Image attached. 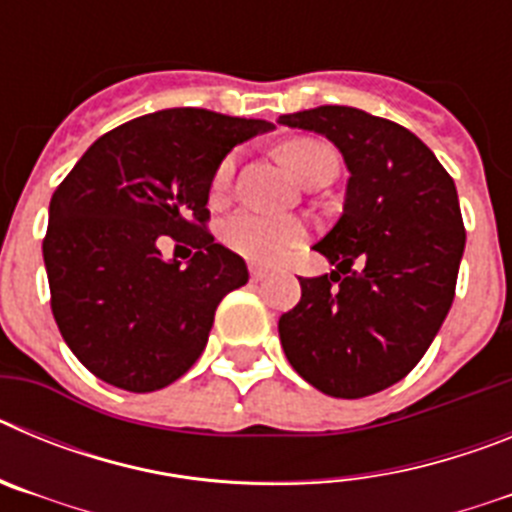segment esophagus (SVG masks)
<instances>
[{
	"label": "esophagus",
	"mask_w": 512,
	"mask_h": 512,
	"mask_svg": "<svg viewBox=\"0 0 512 512\" xmlns=\"http://www.w3.org/2000/svg\"><path fill=\"white\" fill-rule=\"evenodd\" d=\"M251 279L253 282H261V279L266 277V274H269V269H266V266H259V264H251Z\"/></svg>",
	"instance_id": "obj_1"
}]
</instances>
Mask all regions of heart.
I'll use <instances>...</instances> for the list:
<instances>
[{
  "instance_id": "obj_1",
  "label": "heart",
  "mask_w": 512,
  "mask_h": 512,
  "mask_svg": "<svg viewBox=\"0 0 512 512\" xmlns=\"http://www.w3.org/2000/svg\"><path fill=\"white\" fill-rule=\"evenodd\" d=\"M282 158L305 182L310 171L325 158L336 156L328 143L318 138H292L279 148ZM235 174V156H225L212 174V197L223 200L228 194ZM223 241L230 251L241 253L243 259L256 264H274L289 251L305 241V225L295 217L259 215V212H238L223 225Z\"/></svg>"
}]
</instances>
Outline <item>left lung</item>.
Returning <instances> with one entry per match:
<instances>
[{"label": "left lung", "mask_w": 512, "mask_h": 512, "mask_svg": "<svg viewBox=\"0 0 512 512\" xmlns=\"http://www.w3.org/2000/svg\"><path fill=\"white\" fill-rule=\"evenodd\" d=\"M279 122L325 135L351 174L343 215L312 246L336 269L300 279V302L279 318L284 354L325 395H374L423 359L454 302L467 243L454 179L418 135L356 107Z\"/></svg>", "instance_id": "1"}]
</instances>
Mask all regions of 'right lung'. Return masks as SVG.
<instances>
[{
	"label": "right lung",
	"instance_id": "1",
	"mask_svg": "<svg viewBox=\"0 0 512 512\" xmlns=\"http://www.w3.org/2000/svg\"><path fill=\"white\" fill-rule=\"evenodd\" d=\"M274 125L200 107L135 117L94 140L51 197L43 261L63 341L94 377L128 392L176 382L200 359L215 310L248 282L215 243L207 200L217 164ZM187 242V267L166 262Z\"/></svg>",
	"mask_w": 512,
	"mask_h": 512
}]
</instances>
